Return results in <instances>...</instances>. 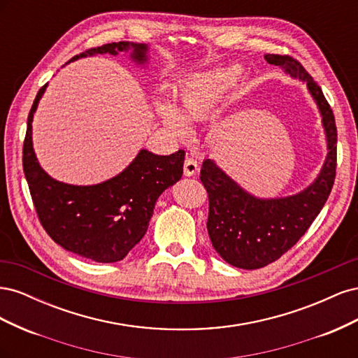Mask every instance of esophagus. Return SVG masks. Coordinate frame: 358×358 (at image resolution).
<instances>
[{
	"label": "esophagus",
	"instance_id": "34e87169",
	"mask_svg": "<svg viewBox=\"0 0 358 358\" xmlns=\"http://www.w3.org/2000/svg\"><path fill=\"white\" fill-rule=\"evenodd\" d=\"M197 171H199L197 161L194 158H187L185 162H183V173H185L187 176H192V175H196Z\"/></svg>",
	"mask_w": 358,
	"mask_h": 358
}]
</instances>
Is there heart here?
Instances as JSON below:
<instances>
[{"label":"heart","mask_w":358,"mask_h":358,"mask_svg":"<svg viewBox=\"0 0 358 358\" xmlns=\"http://www.w3.org/2000/svg\"><path fill=\"white\" fill-rule=\"evenodd\" d=\"M239 78L241 69L230 66L212 70L185 82L176 94L179 109L167 101L157 104L161 121L178 138H189L192 134L189 122L208 119Z\"/></svg>","instance_id":"heart-1"}]
</instances>
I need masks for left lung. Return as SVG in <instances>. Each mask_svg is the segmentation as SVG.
I'll use <instances>...</instances> for the list:
<instances>
[{
	"instance_id": "8db88e82",
	"label": "left lung",
	"mask_w": 358,
	"mask_h": 358,
	"mask_svg": "<svg viewBox=\"0 0 358 358\" xmlns=\"http://www.w3.org/2000/svg\"><path fill=\"white\" fill-rule=\"evenodd\" d=\"M268 64L284 69L291 78L305 82L322 117L327 157L317 179L288 197L258 199L243 189L213 159H204L201 183L209 196L208 231L215 251L239 268H259L276 262L308 231L326 204L336 178L334 115L317 82L301 64L288 55H264Z\"/></svg>"
}]
</instances>
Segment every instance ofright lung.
<instances>
[{"mask_svg": "<svg viewBox=\"0 0 358 358\" xmlns=\"http://www.w3.org/2000/svg\"><path fill=\"white\" fill-rule=\"evenodd\" d=\"M145 43L119 41L92 48L71 61L129 52L137 64L148 62ZM70 62V61H69ZM48 83L38 91L28 115L24 142V173L43 229L67 251L96 263H116L145 236L162 191L183 173L185 152L155 155L142 149L125 170L96 185H70L50 178L32 148V117Z\"/></svg>", "mask_w": 358, "mask_h": 358, "instance_id": "1", "label": "right lung"}]
</instances>
